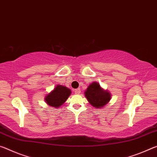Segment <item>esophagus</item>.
<instances>
[{
    "mask_svg": "<svg viewBox=\"0 0 157 157\" xmlns=\"http://www.w3.org/2000/svg\"><path fill=\"white\" fill-rule=\"evenodd\" d=\"M74 91V93L76 94H78L81 93V90H80V88L75 89Z\"/></svg>",
    "mask_w": 157,
    "mask_h": 157,
    "instance_id": "34e87169",
    "label": "esophagus"
}]
</instances>
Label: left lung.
<instances>
[{"label":"left lung","instance_id":"obj_1","mask_svg":"<svg viewBox=\"0 0 157 157\" xmlns=\"http://www.w3.org/2000/svg\"><path fill=\"white\" fill-rule=\"evenodd\" d=\"M85 96L92 106L99 109L106 105L111 99L110 93L101 88L97 82H93L85 92Z\"/></svg>","mask_w":157,"mask_h":157}]
</instances>
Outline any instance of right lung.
<instances>
[{
	"label": "right lung",
	"instance_id": "right-lung-1",
	"mask_svg": "<svg viewBox=\"0 0 157 157\" xmlns=\"http://www.w3.org/2000/svg\"><path fill=\"white\" fill-rule=\"evenodd\" d=\"M71 93V91L70 89L63 86L58 85L53 89V90L46 96V103L52 107L58 108L67 101Z\"/></svg>",
	"mask_w": 157,
	"mask_h": 157
}]
</instances>
